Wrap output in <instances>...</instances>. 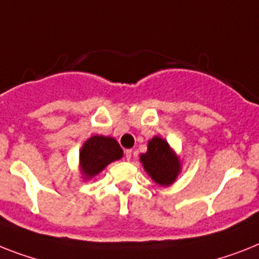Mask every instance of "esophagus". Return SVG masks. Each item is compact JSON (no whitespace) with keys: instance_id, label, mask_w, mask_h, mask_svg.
<instances>
[{"instance_id":"obj_1","label":"esophagus","mask_w":259,"mask_h":259,"mask_svg":"<svg viewBox=\"0 0 259 259\" xmlns=\"http://www.w3.org/2000/svg\"><path fill=\"white\" fill-rule=\"evenodd\" d=\"M131 157H132V149H127V151H125V159L131 160Z\"/></svg>"}]
</instances>
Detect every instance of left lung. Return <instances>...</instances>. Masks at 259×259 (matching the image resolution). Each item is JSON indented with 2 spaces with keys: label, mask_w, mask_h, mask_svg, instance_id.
<instances>
[{
  "label": "left lung",
  "mask_w": 259,
  "mask_h": 259,
  "mask_svg": "<svg viewBox=\"0 0 259 259\" xmlns=\"http://www.w3.org/2000/svg\"><path fill=\"white\" fill-rule=\"evenodd\" d=\"M140 161L148 176L157 185L169 187L181 173V161L177 153L160 136H153L147 145V152L140 155Z\"/></svg>",
  "instance_id": "8db88e82"
}]
</instances>
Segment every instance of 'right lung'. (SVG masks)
<instances>
[{"instance_id": "obj_1", "label": "right lung", "mask_w": 259, "mask_h": 259, "mask_svg": "<svg viewBox=\"0 0 259 259\" xmlns=\"http://www.w3.org/2000/svg\"><path fill=\"white\" fill-rule=\"evenodd\" d=\"M123 157V149L116 139L94 135L83 143L79 151V170L83 180L98 176L108 164Z\"/></svg>"}]
</instances>
